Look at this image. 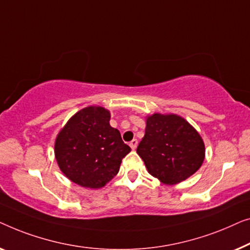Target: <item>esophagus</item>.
Here are the masks:
<instances>
[{
    "mask_svg": "<svg viewBox=\"0 0 250 250\" xmlns=\"http://www.w3.org/2000/svg\"><path fill=\"white\" fill-rule=\"evenodd\" d=\"M137 145H138V140H137V139H132L131 142L129 143V146L131 147V149H136Z\"/></svg>",
    "mask_w": 250,
    "mask_h": 250,
    "instance_id": "obj_1",
    "label": "esophagus"
}]
</instances>
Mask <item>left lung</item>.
Segmentation results:
<instances>
[{
    "instance_id": "1",
    "label": "left lung",
    "mask_w": 250,
    "mask_h": 250,
    "mask_svg": "<svg viewBox=\"0 0 250 250\" xmlns=\"http://www.w3.org/2000/svg\"><path fill=\"white\" fill-rule=\"evenodd\" d=\"M153 177L167 185L184 181L203 164L205 146L199 133L178 115L153 114L137 147Z\"/></svg>"
}]
</instances>
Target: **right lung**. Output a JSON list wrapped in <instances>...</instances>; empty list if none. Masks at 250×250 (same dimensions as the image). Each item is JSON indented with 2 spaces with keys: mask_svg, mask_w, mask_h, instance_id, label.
Wrapping results in <instances>:
<instances>
[{
  "mask_svg": "<svg viewBox=\"0 0 250 250\" xmlns=\"http://www.w3.org/2000/svg\"><path fill=\"white\" fill-rule=\"evenodd\" d=\"M110 112L100 106L79 111L68 121L55 142L61 171L75 184L101 188L119 172L131 148L120 131L110 125Z\"/></svg>",
  "mask_w": 250,
  "mask_h": 250,
  "instance_id": "obj_1",
  "label": "right lung"
}]
</instances>
